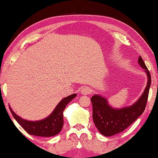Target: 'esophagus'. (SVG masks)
I'll return each instance as SVG.
<instances>
[{
    "instance_id": "1",
    "label": "esophagus",
    "mask_w": 158,
    "mask_h": 158,
    "mask_svg": "<svg viewBox=\"0 0 158 158\" xmlns=\"http://www.w3.org/2000/svg\"><path fill=\"white\" fill-rule=\"evenodd\" d=\"M90 93V89L88 87H83L81 89V94L83 95H87V94H89Z\"/></svg>"
}]
</instances>
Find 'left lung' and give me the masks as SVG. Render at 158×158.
I'll return each mask as SVG.
<instances>
[{
  "instance_id": "obj_1",
  "label": "left lung",
  "mask_w": 158,
  "mask_h": 158,
  "mask_svg": "<svg viewBox=\"0 0 158 158\" xmlns=\"http://www.w3.org/2000/svg\"><path fill=\"white\" fill-rule=\"evenodd\" d=\"M138 62L147 73L148 81L141 97L133 105L116 109L110 106L106 99L102 96L94 95L91 98L93 121L97 129L104 136H110L122 132L138 119L145 109L152 77L141 56L139 58Z\"/></svg>"
}]
</instances>
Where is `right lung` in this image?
<instances>
[{"mask_svg": "<svg viewBox=\"0 0 158 158\" xmlns=\"http://www.w3.org/2000/svg\"><path fill=\"white\" fill-rule=\"evenodd\" d=\"M76 96V94H74L63 98L56 106L51 115L44 119L36 122H30L23 119L13 111L11 107H9V109L17 122L30 135L44 137L52 136L58 135L61 131L64 124V110L67 104L71 101Z\"/></svg>", "mask_w": 158, "mask_h": 158, "instance_id": "1", "label": "right lung"}]
</instances>
